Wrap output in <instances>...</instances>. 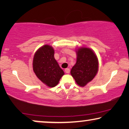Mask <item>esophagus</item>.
I'll use <instances>...</instances> for the list:
<instances>
[{"mask_svg": "<svg viewBox=\"0 0 129 129\" xmlns=\"http://www.w3.org/2000/svg\"><path fill=\"white\" fill-rule=\"evenodd\" d=\"M64 72H65V73H70V69H69V68L65 69Z\"/></svg>", "mask_w": 129, "mask_h": 129, "instance_id": "obj_1", "label": "esophagus"}]
</instances>
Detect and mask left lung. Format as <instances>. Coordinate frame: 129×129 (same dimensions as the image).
Listing matches in <instances>:
<instances>
[{
  "label": "left lung",
  "mask_w": 129,
  "mask_h": 129,
  "mask_svg": "<svg viewBox=\"0 0 129 129\" xmlns=\"http://www.w3.org/2000/svg\"><path fill=\"white\" fill-rule=\"evenodd\" d=\"M76 63L72 68L70 74L79 86H86L98 73L99 61L96 54L87 47H80L76 51Z\"/></svg>",
  "instance_id": "8db88e82"
}]
</instances>
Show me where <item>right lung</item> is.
<instances>
[{"mask_svg":"<svg viewBox=\"0 0 129 129\" xmlns=\"http://www.w3.org/2000/svg\"><path fill=\"white\" fill-rule=\"evenodd\" d=\"M54 53L53 48L45 45L36 51L33 60L35 75L44 84L50 87L57 85L64 74L54 59Z\"/></svg>","mask_w":129,"mask_h":129,"instance_id":"add662e5","label":"right lung"}]
</instances>
